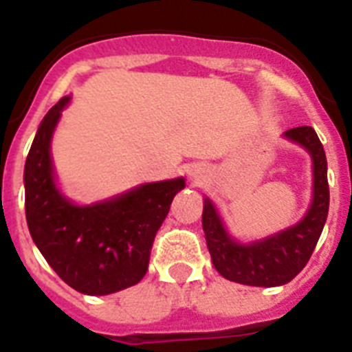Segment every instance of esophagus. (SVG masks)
<instances>
[{
	"label": "esophagus",
	"mask_w": 352,
	"mask_h": 352,
	"mask_svg": "<svg viewBox=\"0 0 352 352\" xmlns=\"http://www.w3.org/2000/svg\"><path fill=\"white\" fill-rule=\"evenodd\" d=\"M190 179H192L194 184H201V176L198 173H192L190 174Z\"/></svg>",
	"instance_id": "obj_1"
}]
</instances>
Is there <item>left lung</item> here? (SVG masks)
Wrapping results in <instances>:
<instances>
[{
    "label": "left lung",
    "mask_w": 352,
    "mask_h": 352,
    "mask_svg": "<svg viewBox=\"0 0 352 352\" xmlns=\"http://www.w3.org/2000/svg\"><path fill=\"white\" fill-rule=\"evenodd\" d=\"M285 136L303 145L313 156V204L307 216L300 223L278 232L276 236L254 241L251 245H240L227 234L210 199H204L201 223H204L207 249L216 271L230 282L254 285V287H276L291 282L307 265L327 220V158L318 134L313 127L303 125L287 131Z\"/></svg>",
    "instance_id": "left-lung-1"
}]
</instances>
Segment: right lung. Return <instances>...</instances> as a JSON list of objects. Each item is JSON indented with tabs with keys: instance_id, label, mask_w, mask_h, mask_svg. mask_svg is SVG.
I'll use <instances>...</instances> for the list:
<instances>
[{
	"instance_id": "1",
	"label": "right lung",
	"mask_w": 352,
	"mask_h": 352,
	"mask_svg": "<svg viewBox=\"0 0 352 352\" xmlns=\"http://www.w3.org/2000/svg\"><path fill=\"white\" fill-rule=\"evenodd\" d=\"M69 98L39 125L25 162V214L30 236L56 274L83 294L136 285L147 272L156 232L185 179L147 184L111 201L78 207L56 189L50 138Z\"/></svg>"
}]
</instances>
